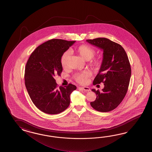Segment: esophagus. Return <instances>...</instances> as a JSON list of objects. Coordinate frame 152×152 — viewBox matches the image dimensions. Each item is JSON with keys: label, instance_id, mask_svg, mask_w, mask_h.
<instances>
[{"label": "esophagus", "instance_id": "obj_1", "mask_svg": "<svg viewBox=\"0 0 152 152\" xmlns=\"http://www.w3.org/2000/svg\"><path fill=\"white\" fill-rule=\"evenodd\" d=\"M82 88H83L85 91H86V92H88V91H90V88L88 87H87V86H84V87H82Z\"/></svg>", "mask_w": 152, "mask_h": 152}]
</instances>
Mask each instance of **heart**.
I'll return each mask as SVG.
<instances>
[{"mask_svg": "<svg viewBox=\"0 0 152 152\" xmlns=\"http://www.w3.org/2000/svg\"><path fill=\"white\" fill-rule=\"evenodd\" d=\"M75 52L78 54L80 55L81 57L84 60L88 61L91 58H93L96 54V51L94 49L92 48L88 45H82L78 46L75 49ZM70 55L69 51H66L63 53L61 57V64L63 67H66L67 65L68 58ZM100 60L98 59H92L91 61V66L94 68L98 67L100 65ZM90 76V73L87 71L83 72H79L75 73L73 75V79L77 82V83L80 84H86L88 81V78Z\"/></svg>", "mask_w": 152, "mask_h": 152, "instance_id": "b5f03b06", "label": "heart"}]
</instances>
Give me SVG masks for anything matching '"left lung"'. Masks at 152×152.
Returning a JSON list of instances; mask_svg holds the SVG:
<instances>
[{
  "label": "left lung",
  "mask_w": 152,
  "mask_h": 152,
  "mask_svg": "<svg viewBox=\"0 0 152 152\" xmlns=\"http://www.w3.org/2000/svg\"><path fill=\"white\" fill-rule=\"evenodd\" d=\"M88 43L103 50V58L94 85L103 83L102 91L92 89L96 99L91 107L100 112H109L119 105L126 96L130 79L131 67L126 52L121 45L107 38L87 39Z\"/></svg>",
  "instance_id": "left-lung-1"
}]
</instances>
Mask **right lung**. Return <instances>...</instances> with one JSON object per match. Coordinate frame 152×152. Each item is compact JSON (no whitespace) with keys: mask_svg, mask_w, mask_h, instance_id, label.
Segmentation results:
<instances>
[{"mask_svg":"<svg viewBox=\"0 0 152 152\" xmlns=\"http://www.w3.org/2000/svg\"><path fill=\"white\" fill-rule=\"evenodd\" d=\"M52 39L37 47L30 56L25 68V85L33 103L48 114L65 111L70 104V94L77 87L72 84L58 87L54 79L62 71L61 57L75 43Z\"/></svg>","mask_w":152,"mask_h":152,"instance_id":"1","label":"right lung"}]
</instances>
